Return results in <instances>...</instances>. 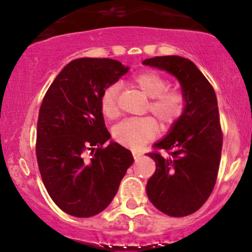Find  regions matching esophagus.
Wrapping results in <instances>:
<instances>
[{
    "mask_svg": "<svg viewBox=\"0 0 252 252\" xmlns=\"http://www.w3.org/2000/svg\"><path fill=\"white\" fill-rule=\"evenodd\" d=\"M133 156H134V158H135V161H138V159L142 156V154L139 151H133Z\"/></svg>",
    "mask_w": 252,
    "mask_h": 252,
    "instance_id": "obj_1",
    "label": "esophagus"
}]
</instances>
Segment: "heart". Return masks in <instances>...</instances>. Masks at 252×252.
<instances>
[{
	"label": "heart",
	"instance_id": "heart-1",
	"mask_svg": "<svg viewBox=\"0 0 252 252\" xmlns=\"http://www.w3.org/2000/svg\"><path fill=\"white\" fill-rule=\"evenodd\" d=\"M131 84L150 98L146 111L168 128L177 123L187 111V96L179 89H167V79L155 70H146L131 79ZM118 84H111L103 90L100 98L101 113L112 119L118 114ZM158 126L151 117L128 118L117 124L113 129L116 141L124 146L138 149L157 135Z\"/></svg>",
	"mask_w": 252,
	"mask_h": 252
}]
</instances>
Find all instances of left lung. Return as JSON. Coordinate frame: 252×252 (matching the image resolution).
Returning a JSON list of instances; mask_svg holds the SVG:
<instances>
[{
  "label": "left lung",
  "instance_id": "obj_1",
  "mask_svg": "<svg viewBox=\"0 0 252 252\" xmlns=\"http://www.w3.org/2000/svg\"><path fill=\"white\" fill-rule=\"evenodd\" d=\"M142 63L173 74L187 96L184 116L147 154L156 162V171L146 185L155 207L171 217H185L207 201L217 180L223 144L217 97L210 81L188 58L161 56Z\"/></svg>",
  "mask_w": 252,
  "mask_h": 252
}]
</instances>
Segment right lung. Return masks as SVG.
Wrapping results in <instances>:
<instances>
[{
  "label": "right lung",
  "instance_id": "right-lung-1",
  "mask_svg": "<svg viewBox=\"0 0 252 252\" xmlns=\"http://www.w3.org/2000/svg\"><path fill=\"white\" fill-rule=\"evenodd\" d=\"M128 69L111 58H78L45 94L37 118V164L48 195L68 215L91 217L105 210L134 162L117 142L103 147L111 134L100 110L103 90Z\"/></svg>",
  "mask_w": 252,
  "mask_h": 252
}]
</instances>
